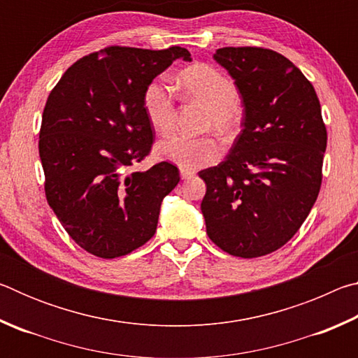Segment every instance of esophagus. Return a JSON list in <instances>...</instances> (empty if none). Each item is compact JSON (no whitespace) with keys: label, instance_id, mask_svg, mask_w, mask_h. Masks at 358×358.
Here are the masks:
<instances>
[{"label":"esophagus","instance_id":"esophagus-1","mask_svg":"<svg viewBox=\"0 0 358 358\" xmlns=\"http://www.w3.org/2000/svg\"><path fill=\"white\" fill-rule=\"evenodd\" d=\"M180 175H181V180H191L194 175H196V172H194V171H185V169H181Z\"/></svg>","mask_w":358,"mask_h":358}]
</instances>
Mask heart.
Segmentation results:
<instances>
[{
  "label": "heart",
  "instance_id": "b5f03b06",
  "mask_svg": "<svg viewBox=\"0 0 358 358\" xmlns=\"http://www.w3.org/2000/svg\"><path fill=\"white\" fill-rule=\"evenodd\" d=\"M185 93L201 101L208 107L205 128H211L221 134H232L240 121L238 90L227 76L207 64H197L186 69L180 76ZM143 112L153 128L166 134L171 131L177 118V108L172 88L162 80L147 85L142 98ZM156 156L162 161L172 162L185 171H196L213 164L221 155V147L213 137H187L173 134L156 145Z\"/></svg>",
  "mask_w": 358,
  "mask_h": 358
}]
</instances>
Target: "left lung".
Returning <instances> with one entry per match:
<instances>
[{
  "mask_svg": "<svg viewBox=\"0 0 358 358\" xmlns=\"http://www.w3.org/2000/svg\"><path fill=\"white\" fill-rule=\"evenodd\" d=\"M243 101V129L221 164L199 172L210 240L232 256L280 250L310 215L322 183L327 129L311 82L281 53L224 47L213 55Z\"/></svg>",
  "mask_w": 358,
  "mask_h": 358,
  "instance_id": "obj_1",
  "label": "left lung"
}]
</instances>
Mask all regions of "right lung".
<instances>
[{
  "label": "right lung",
  "instance_id": "right-lung-1",
  "mask_svg": "<svg viewBox=\"0 0 358 358\" xmlns=\"http://www.w3.org/2000/svg\"><path fill=\"white\" fill-rule=\"evenodd\" d=\"M178 58L191 62V53L107 47L72 64L48 94L39 132L45 197L93 256L115 259L147 243L162 199L178 185V169L166 161L129 172L153 145L145 88Z\"/></svg>",
  "mask_w": 358,
  "mask_h": 358
}]
</instances>
